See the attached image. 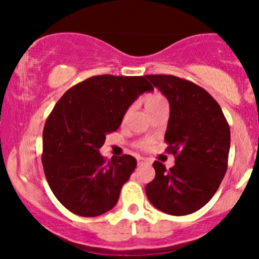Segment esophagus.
Returning <instances> with one entry per match:
<instances>
[{
  "instance_id": "obj_1",
  "label": "esophagus",
  "mask_w": 259,
  "mask_h": 259,
  "mask_svg": "<svg viewBox=\"0 0 259 259\" xmlns=\"http://www.w3.org/2000/svg\"><path fill=\"white\" fill-rule=\"evenodd\" d=\"M145 163H149V162H148V159H145V158H139V159H137V164H139V166H141V164H145Z\"/></svg>"
}]
</instances>
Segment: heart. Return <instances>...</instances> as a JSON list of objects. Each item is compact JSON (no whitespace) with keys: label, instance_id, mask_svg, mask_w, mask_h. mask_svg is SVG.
Wrapping results in <instances>:
<instances>
[{"label":"heart","instance_id":"obj_1","mask_svg":"<svg viewBox=\"0 0 259 259\" xmlns=\"http://www.w3.org/2000/svg\"><path fill=\"white\" fill-rule=\"evenodd\" d=\"M161 104H166V100H164L161 95H158V93H153V95H149L145 98L146 109H150V107H154L157 106V105H161ZM149 144H150L149 140L141 141L140 146L141 148H148Z\"/></svg>","mask_w":259,"mask_h":259}]
</instances>
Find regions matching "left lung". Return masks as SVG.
Masks as SVG:
<instances>
[{"label": "left lung", "mask_w": 259, "mask_h": 259, "mask_svg": "<svg viewBox=\"0 0 259 259\" xmlns=\"http://www.w3.org/2000/svg\"><path fill=\"white\" fill-rule=\"evenodd\" d=\"M170 104L164 141L175 157L166 170L155 161L146 196L158 210L188 215L205 206L227 171L230 127L221 106L201 87L172 75H146Z\"/></svg>", "instance_id": "left-lung-1"}]
</instances>
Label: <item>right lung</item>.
I'll return each instance as SVG.
<instances>
[{"label":"right lung","instance_id":"1","mask_svg":"<svg viewBox=\"0 0 259 259\" xmlns=\"http://www.w3.org/2000/svg\"><path fill=\"white\" fill-rule=\"evenodd\" d=\"M154 88L145 76L98 75L70 88L56 104L42 132V166L57 200L80 217H98L118 202L136 168L132 155L100 153L139 96Z\"/></svg>","mask_w":259,"mask_h":259}]
</instances>
